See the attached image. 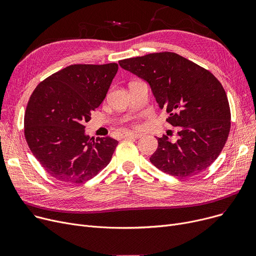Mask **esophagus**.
Instances as JSON below:
<instances>
[{
  "label": "esophagus",
  "instance_id": "obj_1",
  "mask_svg": "<svg viewBox=\"0 0 256 256\" xmlns=\"http://www.w3.org/2000/svg\"><path fill=\"white\" fill-rule=\"evenodd\" d=\"M141 137L140 134H135V132H126L124 134V138H130V139H139Z\"/></svg>",
  "mask_w": 256,
  "mask_h": 256
}]
</instances>
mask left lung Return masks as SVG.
Instances as JSON below:
<instances>
[{
  "label": "left lung",
  "mask_w": 256,
  "mask_h": 256,
  "mask_svg": "<svg viewBox=\"0 0 256 256\" xmlns=\"http://www.w3.org/2000/svg\"><path fill=\"white\" fill-rule=\"evenodd\" d=\"M124 70L145 80L167 122L178 126L180 139L166 135L150 156L158 169L190 178L208 169L219 156L230 130L226 92L210 72L176 52H162L119 61Z\"/></svg>",
  "instance_id": "1"
}]
</instances>
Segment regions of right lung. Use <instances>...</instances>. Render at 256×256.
Returning <instances> with one entry per match:
<instances>
[{
    "label": "right lung",
    "instance_id": "right-lung-1",
    "mask_svg": "<svg viewBox=\"0 0 256 256\" xmlns=\"http://www.w3.org/2000/svg\"><path fill=\"white\" fill-rule=\"evenodd\" d=\"M118 64H74L40 82L26 104L24 137L50 176L82 184L110 163L118 141L90 138L85 122L104 100Z\"/></svg>",
    "mask_w": 256,
    "mask_h": 256
}]
</instances>
